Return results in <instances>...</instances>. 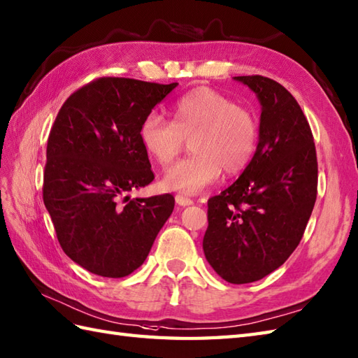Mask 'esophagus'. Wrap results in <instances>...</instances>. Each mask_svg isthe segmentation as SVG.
Returning <instances> with one entry per match:
<instances>
[{
    "mask_svg": "<svg viewBox=\"0 0 358 358\" xmlns=\"http://www.w3.org/2000/svg\"><path fill=\"white\" fill-rule=\"evenodd\" d=\"M176 201H177L178 206H182V207L194 204V199H192V198H189V196H186V195H181V194L176 195Z\"/></svg>",
    "mask_w": 358,
    "mask_h": 358,
    "instance_id": "34e87169",
    "label": "esophagus"
}]
</instances>
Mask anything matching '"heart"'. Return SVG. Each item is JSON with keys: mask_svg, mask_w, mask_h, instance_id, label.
<instances>
[{"mask_svg": "<svg viewBox=\"0 0 358 358\" xmlns=\"http://www.w3.org/2000/svg\"><path fill=\"white\" fill-rule=\"evenodd\" d=\"M140 143L160 166H169L190 140L194 154L166 171L163 186L194 195L213 185L224 169L238 173L250 163L259 138L256 115L210 88H195L172 106V120L149 114L140 124Z\"/></svg>", "mask_w": 358, "mask_h": 358, "instance_id": "heart-1", "label": "heart"}]
</instances>
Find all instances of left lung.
<instances>
[{"instance_id":"obj_1","label":"left lung","mask_w":358,"mask_h":358,"mask_svg":"<svg viewBox=\"0 0 358 358\" xmlns=\"http://www.w3.org/2000/svg\"><path fill=\"white\" fill-rule=\"evenodd\" d=\"M259 99V141L241 177L207 201L206 259L230 284L279 268L301 243L317 198L310 123L289 91L270 78L236 76Z\"/></svg>"}]
</instances>
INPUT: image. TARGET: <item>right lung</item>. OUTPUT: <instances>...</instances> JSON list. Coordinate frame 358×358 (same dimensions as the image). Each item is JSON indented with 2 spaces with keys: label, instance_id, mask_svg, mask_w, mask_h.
Segmentation results:
<instances>
[{
  "label": "right lung",
  "instance_id": "obj_1",
  "mask_svg": "<svg viewBox=\"0 0 358 358\" xmlns=\"http://www.w3.org/2000/svg\"><path fill=\"white\" fill-rule=\"evenodd\" d=\"M178 84L99 78L61 106L47 141L43 198L65 255L90 273L124 278L145 262L176 206L132 198L154 180L140 124Z\"/></svg>",
  "mask_w": 358,
  "mask_h": 358
}]
</instances>
